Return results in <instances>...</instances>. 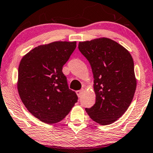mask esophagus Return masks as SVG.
Instances as JSON below:
<instances>
[{"label":"esophagus","instance_id":"1","mask_svg":"<svg viewBox=\"0 0 153 153\" xmlns=\"http://www.w3.org/2000/svg\"><path fill=\"white\" fill-rule=\"evenodd\" d=\"M83 91H84V90H83V89H81V90L76 91L77 96H78L79 98V97L81 96V95H82V94H83Z\"/></svg>","mask_w":153,"mask_h":153}]
</instances>
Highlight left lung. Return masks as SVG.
Returning a JSON list of instances; mask_svg holds the SVG:
<instances>
[{"instance_id":"obj_1","label":"left lung","mask_w":153,"mask_h":153,"mask_svg":"<svg viewBox=\"0 0 153 153\" xmlns=\"http://www.w3.org/2000/svg\"><path fill=\"white\" fill-rule=\"evenodd\" d=\"M94 74L96 103L86 108L89 117L101 125L115 122L126 112L136 88L134 60L130 53L116 41L99 38L79 43Z\"/></svg>"}]
</instances>
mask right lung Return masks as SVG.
Returning a JSON list of instances; mask_svg holds the SVG:
<instances>
[{
	"instance_id": "add662e5",
	"label": "right lung",
	"mask_w": 153,
	"mask_h": 153,
	"mask_svg": "<svg viewBox=\"0 0 153 153\" xmlns=\"http://www.w3.org/2000/svg\"><path fill=\"white\" fill-rule=\"evenodd\" d=\"M76 44L55 41L39 45L19 63L17 90L21 100L32 115L46 124L62 120L78 100L62 72Z\"/></svg>"
}]
</instances>
